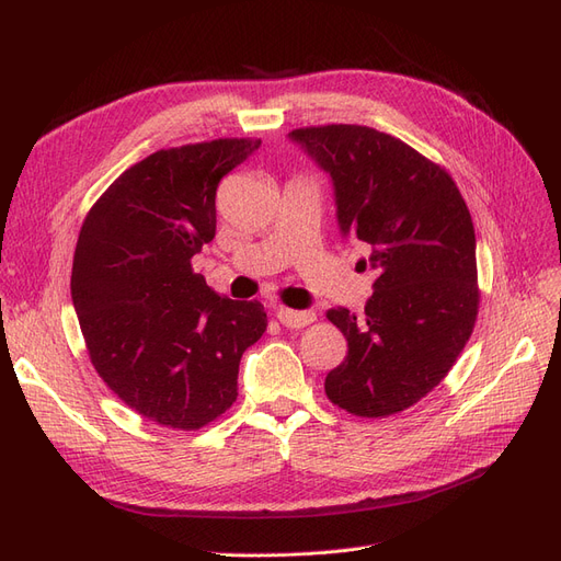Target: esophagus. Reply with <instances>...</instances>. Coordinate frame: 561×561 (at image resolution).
<instances>
[{"mask_svg": "<svg viewBox=\"0 0 561 561\" xmlns=\"http://www.w3.org/2000/svg\"><path fill=\"white\" fill-rule=\"evenodd\" d=\"M276 318L283 322L285 328H304L316 320L313 311H290V309H278Z\"/></svg>", "mask_w": 561, "mask_h": 561, "instance_id": "esophagus-1", "label": "esophagus"}]
</instances>
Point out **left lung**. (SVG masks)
I'll use <instances>...</instances> for the list:
<instances>
[{
	"label": "left lung",
	"instance_id": "left-lung-1",
	"mask_svg": "<svg viewBox=\"0 0 561 561\" xmlns=\"http://www.w3.org/2000/svg\"><path fill=\"white\" fill-rule=\"evenodd\" d=\"M290 140L330 175L339 231L377 271L363 318L328 311L348 353L325 393L355 416L398 414L447 377L472 334L480 295L468 206L445 168L377 128H297Z\"/></svg>",
	"mask_w": 561,
	"mask_h": 561
}]
</instances>
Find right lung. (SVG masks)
<instances>
[{
  "mask_svg": "<svg viewBox=\"0 0 561 561\" xmlns=\"http://www.w3.org/2000/svg\"><path fill=\"white\" fill-rule=\"evenodd\" d=\"M262 140L161 149L83 219L72 301L91 363L130 410L196 431L239 396L241 355L266 330L260 301L217 295L192 257L215 239L217 184Z\"/></svg>",
  "mask_w": 561,
  "mask_h": 561,
  "instance_id": "1",
  "label": "right lung"
}]
</instances>
